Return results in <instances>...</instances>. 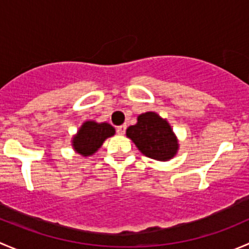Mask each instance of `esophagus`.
I'll list each match as a JSON object with an SVG mask.
<instances>
[{
  "label": "esophagus",
  "mask_w": 249,
  "mask_h": 249,
  "mask_svg": "<svg viewBox=\"0 0 249 249\" xmlns=\"http://www.w3.org/2000/svg\"><path fill=\"white\" fill-rule=\"evenodd\" d=\"M125 130H126V125H120V126L117 127V132L118 135H124Z\"/></svg>",
  "instance_id": "esophagus-1"
}]
</instances>
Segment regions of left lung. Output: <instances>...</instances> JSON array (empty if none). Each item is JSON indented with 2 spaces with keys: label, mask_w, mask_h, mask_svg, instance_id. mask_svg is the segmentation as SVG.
I'll return each instance as SVG.
<instances>
[{
  "label": "left lung",
  "mask_w": 249,
  "mask_h": 249,
  "mask_svg": "<svg viewBox=\"0 0 249 249\" xmlns=\"http://www.w3.org/2000/svg\"><path fill=\"white\" fill-rule=\"evenodd\" d=\"M126 136L150 159L167 161L177 154L178 141L171 126L155 112L140 114L136 124L127 127Z\"/></svg>",
  "instance_id": "left-lung-1"
}]
</instances>
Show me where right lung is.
<instances>
[{
    "label": "right lung",
    "instance_id": "right-lung-1",
    "mask_svg": "<svg viewBox=\"0 0 249 249\" xmlns=\"http://www.w3.org/2000/svg\"><path fill=\"white\" fill-rule=\"evenodd\" d=\"M115 130L108 123H96L92 120L83 123L77 135L72 140L74 150L83 157H89L97 152L105 140L113 136Z\"/></svg>",
    "mask_w": 249,
    "mask_h": 249
}]
</instances>
